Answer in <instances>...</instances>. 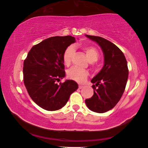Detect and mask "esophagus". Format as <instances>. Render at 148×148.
<instances>
[{
  "instance_id": "esophagus-1",
  "label": "esophagus",
  "mask_w": 148,
  "mask_h": 148,
  "mask_svg": "<svg viewBox=\"0 0 148 148\" xmlns=\"http://www.w3.org/2000/svg\"><path fill=\"white\" fill-rule=\"evenodd\" d=\"M84 87V86L82 85H79V89H82Z\"/></svg>"
}]
</instances>
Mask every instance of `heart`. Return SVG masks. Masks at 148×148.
<instances>
[{"mask_svg":"<svg viewBox=\"0 0 148 148\" xmlns=\"http://www.w3.org/2000/svg\"><path fill=\"white\" fill-rule=\"evenodd\" d=\"M84 51L86 53L87 59L90 62H93L97 61L99 57V53L98 50L94 46H86L83 47ZM74 47L71 46H69L65 49L62 56L63 62L66 66H69L71 64L72 58L74 53ZM88 76V72L76 68V67H72L67 71V76L70 79L74 81H76L79 83H82L86 79Z\"/></svg>","mask_w":148,"mask_h":148,"instance_id":"1","label":"heart"}]
</instances>
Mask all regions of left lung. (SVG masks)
Wrapping results in <instances>:
<instances>
[{
    "label": "left lung",
    "instance_id": "1",
    "mask_svg": "<svg viewBox=\"0 0 148 148\" xmlns=\"http://www.w3.org/2000/svg\"><path fill=\"white\" fill-rule=\"evenodd\" d=\"M86 36L101 47L104 64L91 81L93 95L85 102L91 111L104 113L113 108L123 94L129 76L127 62L121 49L111 42L100 36Z\"/></svg>",
    "mask_w": 148,
    "mask_h": 148
}]
</instances>
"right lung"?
I'll use <instances>...</instances> for the list:
<instances>
[{
	"mask_svg": "<svg viewBox=\"0 0 148 148\" xmlns=\"http://www.w3.org/2000/svg\"><path fill=\"white\" fill-rule=\"evenodd\" d=\"M76 42L71 36H53L32 47L23 63V82L27 92L38 106L47 111L61 109L78 88L72 79L57 84L65 76L63 53Z\"/></svg>",
	"mask_w": 148,
	"mask_h": 148,
	"instance_id": "obj_1",
	"label": "right lung"
}]
</instances>
